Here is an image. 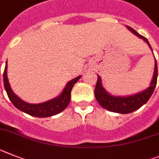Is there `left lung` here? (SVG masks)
<instances>
[{"label": "left lung", "mask_w": 159, "mask_h": 159, "mask_svg": "<svg viewBox=\"0 0 159 159\" xmlns=\"http://www.w3.org/2000/svg\"><path fill=\"white\" fill-rule=\"evenodd\" d=\"M127 28L134 34H135L140 39H143L152 50L147 39L143 37L142 35L139 34L136 30H134L131 27L127 26ZM97 77H98V79H97L96 88H95V96H96V100L98 101L100 106L107 109V110L111 111V112L127 114V113H130V112L140 108L143 104L147 102L154 93V89H155L156 84H157V78H158L157 61L155 59L154 75H153V79H152L151 83L150 84V86L146 90L142 91L141 93H137L135 95H132V96H116L109 94L102 86L101 78L100 77V75H97Z\"/></svg>", "instance_id": "1"}]
</instances>
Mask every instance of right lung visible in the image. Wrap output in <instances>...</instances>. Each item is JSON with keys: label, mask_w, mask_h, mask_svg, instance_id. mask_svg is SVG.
I'll list each match as a JSON object with an SVG mask.
<instances>
[{"label": "right lung", "mask_w": 159, "mask_h": 159, "mask_svg": "<svg viewBox=\"0 0 159 159\" xmlns=\"http://www.w3.org/2000/svg\"><path fill=\"white\" fill-rule=\"evenodd\" d=\"M81 75L73 79L66 84V87L59 96L41 104H29L20 99L15 94L9 85L7 76V61L4 70V86L11 102L19 110L35 117H48L63 112L70 103V92L73 86L80 79Z\"/></svg>", "instance_id": "obj_1"}]
</instances>
